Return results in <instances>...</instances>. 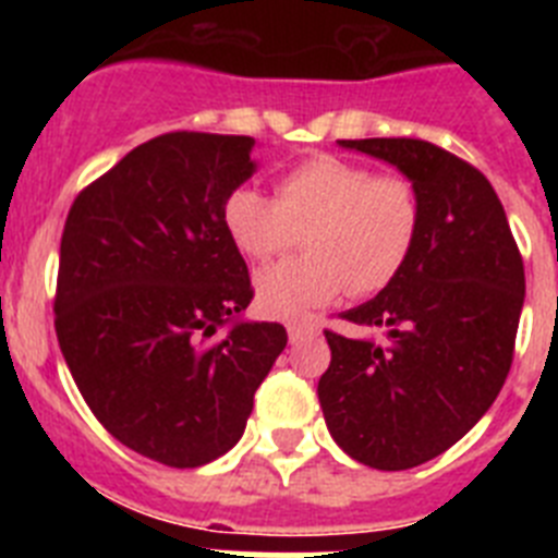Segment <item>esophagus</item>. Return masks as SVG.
I'll return each mask as SVG.
<instances>
[{
  "instance_id": "esophagus-1",
  "label": "esophagus",
  "mask_w": 558,
  "mask_h": 558,
  "mask_svg": "<svg viewBox=\"0 0 558 558\" xmlns=\"http://www.w3.org/2000/svg\"><path fill=\"white\" fill-rule=\"evenodd\" d=\"M315 335H318V327H315V324H290L288 327L290 343H304V340L315 338Z\"/></svg>"
}]
</instances>
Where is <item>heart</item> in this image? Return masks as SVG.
Returning <instances> with one entry per match:
<instances>
[{"mask_svg": "<svg viewBox=\"0 0 558 558\" xmlns=\"http://www.w3.org/2000/svg\"><path fill=\"white\" fill-rule=\"evenodd\" d=\"M231 243L256 263L299 243L307 254L256 274L259 310L299 322L343 290L372 295L402 274L422 226L413 181L340 156H313L276 179V201L236 186L223 204Z\"/></svg>", "mask_w": 558, "mask_h": 558, "instance_id": "b5f03b06", "label": "heart"}]
</instances>
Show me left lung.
<instances>
[{
	"label": "left lung",
	"instance_id": "8db88e82",
	"mask_svg": "<svg viewBox=\"0 0 558 558\" xmlns=\"http://www.w3.org/2000/svg\"><path fill=\"white\" fill-rule=\"evenodd\" d=\"M413 181L422 226L411 259L372 302L347 310L357 335L332 349L318 399L338 447L399 472L450 450L509 377L525 270L481 170L425 140H340Z\"/></svg>",
	"mask_w": 558,
	"mask_h": 558
}]
</instances>
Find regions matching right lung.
Segmentation results:
<instances>
[{"mask_svg": "<svg viewBox=\"0 0 558 558\" xmlns=\"http://www.w3.org/2000/svg\"><path fill=\"white\" fill-rule=\"evenodd\" d=\"M251 136L175 131L88 184L61 236L56 332L86 405L117 441L175 470L240 441L288 347L243 322L248 268L223 226L254 175Z\"/></svg>", "mask_w": 558, "mask_h": 558, "instance_id": "right-lung-1", "label": "right lung"}]
</instances>
